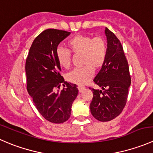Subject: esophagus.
<instances>
[{
    "instance_id": "esophagus-1",
    "label": "esophagus",
    "mask_w": 153,
    "mask_h": 153,
    "mask_svg": "<svg viewBox=\"0 0 153 153\" xmlns=\"http://www.w3.org/2000/svg\"><path fill=\"white\" fill-rule=\"evenodd\" d=\"M78 91H79V93H81V92H82L83 90H84V89H85V87H82V86H78Z\"/></svg>"
}]
</instances>
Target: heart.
I'll return each instance as SVG.
<instances>
[{
	"label": "heart",
	"mask_w": 153,
	"mask_h": 153,
	"mask_svg": "<svg viewBox=\"0 0 153 153\" xmlns=\"http://www.w3.org/2000/svg\"><path fill=\"white\" fill-rule=\"evenodd\" d=\"M67 45L74 54H82L81 64L84 66L69 72L67 75L68 81L78 85L85 84L93 76L92 68L99 69L105 63L108 52L106 42L100 36L93 38L90 36L77 35L68 41ZM56 54L60 66L69 69L72 63L70 52L60 47Z\"/></svg>",
	"instance_id": "heart-1"
}]
</instances>
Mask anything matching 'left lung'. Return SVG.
I'll return each mask as SVG.
<instances>
[{"label":"left lung","instance_id":"8db88e82","mask_svg":"<svg viewBox=\"0 0 153 153\" xmlns=\"http://www.w3.org/2000/svg\"><path fill=\"white\" fill-rule=\"evenodd\" d=\"M105 33L106 60L93 80L102 90L92 89L93 97L90 105L92 115L101 122H108L121 114L131 85L129 68L120 42L107 27Z\"/></svg>","mask_w":153,"mask_h":153}]
</instances>
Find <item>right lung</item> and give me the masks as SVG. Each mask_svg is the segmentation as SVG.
Wrapping results in <instances>:
<instances>
[{
    "label": "right lung",
    "instance_id": "add662e5",
    "mask_svg": "<svg viewBox=\"0 0 153 153\" xmlns=\"http://www.w3.org/2000/svg\"><path fill=\"white\" fill-rule=\"evenodd\" d=\"M70 32L48 29L36 37L26 60L27 90L42 117L54 123L69 119L78 86L64 81L57 58V46ZM61 83L63 90H59Z\"/></svg>",
    "mask_w": 153,
    "mask_h": 153
}]
</instances>
